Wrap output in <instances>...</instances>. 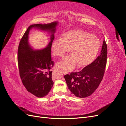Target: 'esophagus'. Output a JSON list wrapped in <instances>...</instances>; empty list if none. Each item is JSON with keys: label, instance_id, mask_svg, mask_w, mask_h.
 <instances>
[{"label": "esophagus", "instance_id": "1", "mask_svg": "<svg viewBox=\"0 0 126 126\" xmlns=\"http://www.w3.org/2000/svg\"><path fill=\"white\" fill-rule=\"evenodd\" d=\"M62 71H63V74L64 75H66V74H68V72L67 71H64V70H63Z\"/></svg>", "mask_w": 126, "mask_h": 126}]
</instances>
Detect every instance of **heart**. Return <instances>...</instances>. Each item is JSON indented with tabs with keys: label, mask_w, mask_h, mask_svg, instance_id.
Here are the masks:
<instances>
[{
	"label": "heart",
	"mask_w": 126,
	"mask_h": 126,
	"mask_svg": "<svg viewBox=\"0 0 126 126\" xmlns=\"http://www.w3.org/2000/svg\"><path fill=\"white\" fill-rule=\"evenodd\" d=\"M100 46V41L96 36L76 29L64 33L62 39L54 40L51 48L54 56L60 57L70 49L71 54L63 57L57 63L58 68L69 70L77 64L79 68L89 66L96 58Z\"/></svg>",
	"instance_id": "heart-1"
}]
</instances>
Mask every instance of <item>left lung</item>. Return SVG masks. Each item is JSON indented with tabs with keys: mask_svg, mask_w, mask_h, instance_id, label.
I'll return each mask as SVG.
<instances>
[{
	"mask_svg": "<svg viewBox=\"0 0 126 126\" xmlns=\"http://www.w3.org/2000/svg\"><path fill=\"white\" fill-rule=\"evenodd\" d=\"M107 57V47L104 40L100 54L94 62L80 71L64 76L71 94L79 98H85L94 92L104 75Z\"/></svg>",
	"mask_w": 126,
	"mask_h": 126,
	"instance_id": "left-lung-1",
	"label": "left lung"
}]
</instances>
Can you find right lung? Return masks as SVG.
Listing matches in <instances>:
<instances>
[{"label": "right lung", "mask_w": 126, "mask_h": 126, "mask_svg": "<svg viewBox=\"0 0 126 126\" xmlns=\"http://www.w3.org/2000/svg\"><path fill=\"white\" fill-rule=\"evenodd\" d=\"M58 21L49 24L30 25L20 40L18 49V63L22 83L28 92L38 98H43L50 91L54 85L51 68V48ZM32 28L50 33L51 41L44 49L36 50L29 43V33Z\"/></svg>", "instance_id": "obj_1"}]
</instances>
